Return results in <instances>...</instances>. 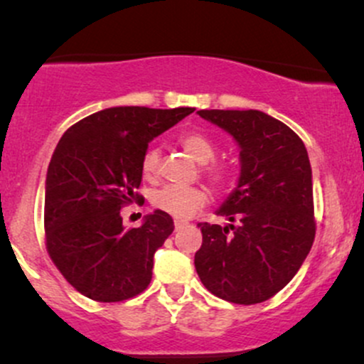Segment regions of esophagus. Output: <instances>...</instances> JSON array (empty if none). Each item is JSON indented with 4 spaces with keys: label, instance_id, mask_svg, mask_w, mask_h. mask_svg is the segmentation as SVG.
Returning <instances> with one entry per match:
<instances>
[{
    "label": "esophagus",
    "instance_id": "esophagus-1",
    "mask_svg": "<svg viewBox=\"0 0 364 364\" xmlns=\"http://www.w3.org/2000/svg\"><path fill=\"white\" fill-rule=\"evenodd\" d=\"M186 225V223H183V220H176V223H174V229H176V231H179V229H183Z\"/></svg>",
    "mask_w": 364,
    "mask_h": 364
}]
</instances>
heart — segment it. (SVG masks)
<instances>
[{"instance_id":"1","label":"heart","mask_w":364,"mask_h":364,"mask_svg":"<svg viewBox=\"0 0 364 364\" xmlns=\"http://www.w3.org/2000/svg\"><path fill=\"white\" fill-rule=\"evenodd\" d=\"M179 145L193 161L202 164V173L217 188L228 186L235 179V171L225 162L212 161L217 152L215 144L200 132H186L179 136ZM140 169L144 178L154 179L159 173V150L147 149L141 156ZM208 195L203 188L164 186L154 191L150 203L156 210L164 212L174 219H188L207 203Z\"/></svg>"}]
</instances>
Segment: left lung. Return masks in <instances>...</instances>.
<instances>
[{"mask_svg":"<svg viewBox=\"0 0 364 364\" xmlns=\"http://www.w3.org/2000/svg\"><path fill=\"white\" fill-rule=\"evenodd\" d=\"M240 145L237 186L217 210L231 224L200 223L195 253L200 281L236 304L267 301L286 287L315 240L311 166L303 140L257 109H202Z\"/></svg>","mask_w":364,"mask_h":364,"instance_id":"obj_1","label":"left lung"}]
</instances>
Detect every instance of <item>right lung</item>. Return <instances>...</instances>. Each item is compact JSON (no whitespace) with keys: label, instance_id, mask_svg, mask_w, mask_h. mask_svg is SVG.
<instances>
[{"label":"right lung","instance_id":"1","mask_svg":"<svg viewBox=\"0 0 364 364\" xmlns=\"http://www.w3.org/2000/svg\"><path fill=\"white\" fill-rule=\"evenodd\" d=\"M193 111L109 107L75 123L58 141L46 178V248L80 294L118 303L147 289L154 253L174 223L156 210L140 228L124 229L119 210L144 200L136 188L149 141Z\"/></svg>","mask_w":364,"mask_h":364}]
</instances>
